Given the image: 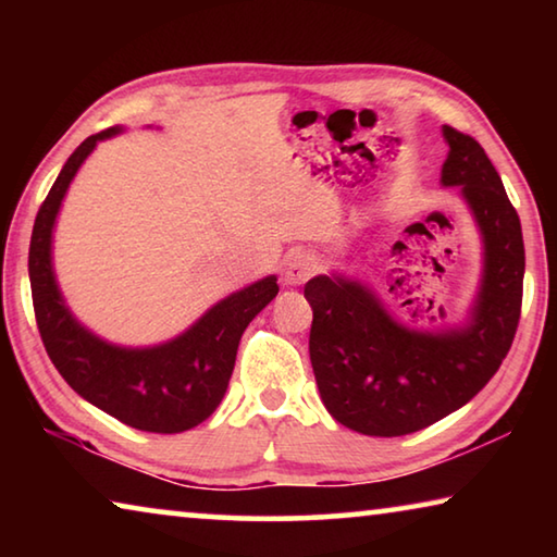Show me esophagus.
<instances>
[{"label": "esophagus", "mask_w": 557, "mask_h": 557, "mask_svg": "<svg viewBox=\"0 0 557 557\" xmlns=\"http://www.w3.org/2000/svg\"><path fill=\"white\" fill-rule=\"evenodd\" d=\"M317 258L309 250H297L285 260V285H305L314 275Z\"/></svg>", "instance_id": "34e87169"}]
</instances>
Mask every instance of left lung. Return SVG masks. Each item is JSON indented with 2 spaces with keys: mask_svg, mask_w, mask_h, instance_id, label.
Returning a JSON list of instances; mask_svg holds the SVG:
<instances>
[{
  "mask_svg": "<svg viewBox=\"0 0 557 557\" xmlns=\"http://www.w3.org/2000/svg\"><path fill=\"white\" fill-rule=\"evenodd\" d=\"M442 132L449 143L442 184L461 186L484 235V280L471 324L437 336L408 332L356 282L322 275L305 285L319 393L332 418L361 435H410L459 410L492 381L521 319V221L484 147L449 125Z\"/></svg>",
  "mask_w": 557,
  "mask_h": 557,
  "instance_id": "8db88e82",
  "label": "left lung"
}]
</instances>
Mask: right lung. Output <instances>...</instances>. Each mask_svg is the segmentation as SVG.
<instances>
[{
  "label": "right lung",
  "mask_w": 557,
  "mask_h": 557,
  "mask_svg": "<svg viewBox=\"0 0 557 557\" xmlns=\"http://www.w3.org/2000/svg\"><path fill=\"white\" fill-rule=\"evenodd\" d=\"M115 132L102 129L75 149L36 213L29 245L34 317L46 354L75 393L129 428L174 435L201 425L219 408L245 326L275 299L280 287L275 277L260 280L219 301L174 342L143 351L110 346L75 322L53 280L51 228L83 159Z\"/></svg>",
  "instance_id": "add662e5"
}]
</instances>
